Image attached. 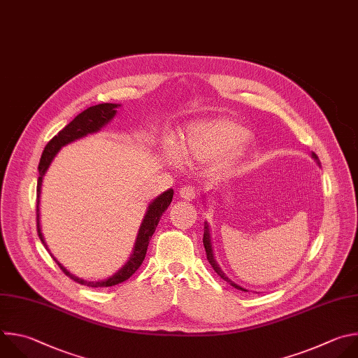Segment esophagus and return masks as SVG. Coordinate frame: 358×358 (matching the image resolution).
Segmentation results:
<instances>
[{"mask_svg": "<svg viewBox=\"0 0 358 358\" xmlns=\"http://www.w3.org/2000/svg\"><path fill=\"white\" fill-rule=\"evenodd\" d=\"M179 196L182 199H185V200H193L197 196V192H196V189L193 186H183L179 190Z\"/></svg>", "mask_w": 358, "mask_h": 358, "instance_id": "34e87169", "label": "esophagus"}]
</instances>
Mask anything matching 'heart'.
Here are the masks:
<instances>
[{
    "mask_svg": "<svg viewBox=\"0 0 358 358\" xmlns=\"http://www.w3.org/2000/svg\"><path fill=\"white\" fill-rule=\"evenodd\" d=\"M248 139L247 131L226 120H204L189 124L179 135L176 154L172 145L165 147L166 158L185 162H211L238 151Z\"/></svg>",
    "mask_w": 358,
    "mask_h": 358,
    "instance_id": "heart-1",
    "label": "heart"
}]
</instances>
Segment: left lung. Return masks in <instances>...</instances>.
Masks as SVG:
<instances>
[{"label": "left lung", "mask_w": 358, "mask_h": 358, "mask_svg": "<svg viewBox=\"0 0 358 358\" xmlns=\"http://www.w3.org/2000/svg\"><path fill=\"white\" fill-rule=\"evenodd\" d=\"M312 157L319 162V159H317V155L316 154H312ZM206 231H204V236H203V244H204V250H206V255H207V261L210 262V265L213 266V269H214V272H216L220 278H223L224 280H227L231 287H234L236 289H241V291H244L245 292V289H243L241 287H238V285H236L234 282H231L224 273H223V271L219 268V265H217V262H216V259H214V255H213V250H211V243H210V233H208V229H207V224H206Z\"/></svg>", "instance_id": "8db88e82"}]
</instances>
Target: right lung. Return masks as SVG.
<instances>
[{"instance_id": "add662e5", "label": "right lung", "mask_w": 358, "mask_h": 358, "mask_svg": "<svg viewBox=\"0 0 358 358\" xmlns=\"http://www.w3.org/2000/svg\"><path fill=\"white\" fill-rule=\"evenodd\" d=\"M120 104H113V103H103V104H97V106H92L87 110H85L83 113H80L73 121H70L62 131L57 132V135H55L49 142L48 145L45 147L41 161H39V178H38V186H36V229H38V236L42 241V244L46 247L43 236L41 233V226H39V196H41V186H42V179L45 172L48 171L52 159L55 158V155L60 151L62 147H64L69 142H73L75 139H79L87 134H93L97 132L103 125H106L117 113V107ZM173 197V190L169 189L165 193H162L161 196H158L150 206L147 210V214L144 220H142V224L139 227L138 236H136V241L134 245V251L128 259V262L113 276H110L108 279L104 280H97V282H89L85 279H80L75 275H71L70 272H67L55 258L56 264L59 265V268L64 272V275H67L70 279H73L75 282L80 283V285H86L89 288H107V287H114V285H118L124 280H127L128 278L132 276V273H135V271L141 266L142 261L145 259V254L148 250V244L150 240L152 237V234L155 233L158 223L161 220V216L166 211V208L169 207L171 201Z\"/></svg>"}]
</instances>
